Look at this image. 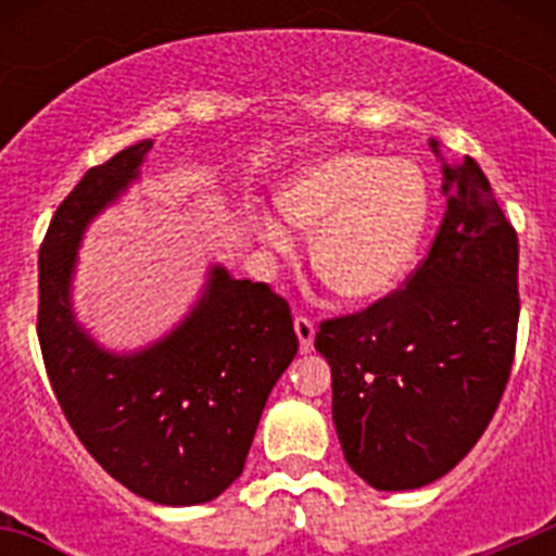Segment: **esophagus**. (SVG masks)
<instances>
[{
	"label": "esophagus",
	"mask_w": 556,
	"mask_h": 556,
	"mask_svg": "<svg viewBox=\"0 0 556 556\" xmlns=\"http://www.w3.org/2000/svg\"><path fill=\"white\" fill-rule=\"evenodd\" d=\"M314 320L312 317H306V314H298L294 317V333H298V339H301V353H308L314 348Z\"/></svg>",
	"instance_id": "1"
}]
</instances>
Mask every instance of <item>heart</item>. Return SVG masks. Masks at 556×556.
Here are the masks:
<instances>
[{
	"label": "heart",
	"instance_id": "heart-1",
	"mask_svg": "<svg viewBox=\"0 0 556 556\" xmlns=\"http://www.w3.org/2000/svg\"><path fill=\"white\" fill-rule=\"evenodd\" d=\"M283 217L317 230L312 264L342 298L372 301L409 269L429 214L420 169L378 155H333L303 166L278 191ZM267 242L289 248L278 223H264Z\"/></svg>",
	"mask_w": 556,
	"mask_h": 556
}]
</instances>
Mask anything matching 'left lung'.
<instances>
[{
  "label": "left lung",
  "instance_id": "1",
  "mask_svg": "<svg viewBox=\"0 0 556 556\" xmlns=\"http://www.w3.org/2000/svg\"><path fill=\"white\" fill-rule=\"evenodd\" d=\"M443 189V223L409 278L314 337L331 365L342 454L376 490L448 473L490 426L513 370L518 233L470 155L445 166Z\"/></svg>",
  "mask_w": 556,
  "mask_h": 556
}]
</instances>
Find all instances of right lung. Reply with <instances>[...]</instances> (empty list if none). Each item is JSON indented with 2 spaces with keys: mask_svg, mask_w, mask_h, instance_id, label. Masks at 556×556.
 <instances>
[{
  "mask_svg": "<svg viewBox=\"0 0 556 556\" xmlns=\"http://www.w3.org/2000/svg\"><path fill=\"white\" fill-rule=\"evenodd\" d=\"M152 141L97 164L58 205L38 253V342L68 426L130 493L189 507L244 470L269 390L298 353L292 308L269 283L211 269L178 331L136 356H111L75 326L68 275L86 223L139 172Z\"/></svg>",
  "mask_w": 556,
  "mask_h": 556,
  "instance_id": "1",
  "label": "right lung"
}]
</instances>
